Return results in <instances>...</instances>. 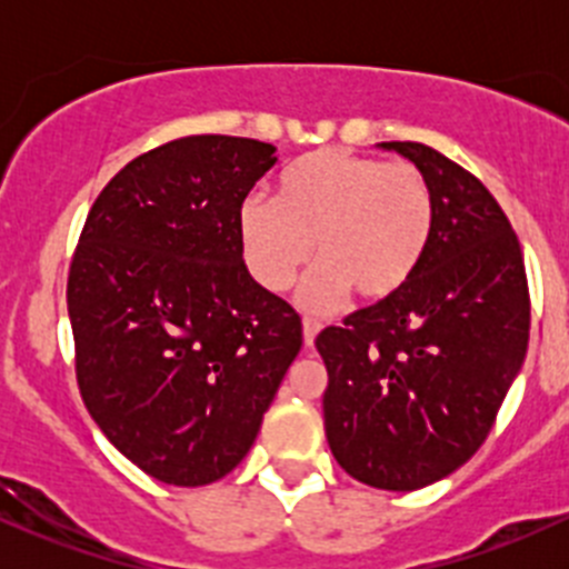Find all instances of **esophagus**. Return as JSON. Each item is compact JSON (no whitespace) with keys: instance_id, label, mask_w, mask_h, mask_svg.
<instances>
[{"instance_id":"34e87169","label":"esophagus","mask_w":569,"mask_h":569,"mask_svg":"<svg viewBox=\"0 0 569 569\" xmlns=\"http://www.w3.org/2000/svg\"><path fill=\"white\" fill-rule=\"evenodd\" d=\"M321 330V321L317 319H302V338H306V347H313Z\"/></svg>"}]
</instances>
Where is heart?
<instances>
[{
  "label": "heart",
  "mask_w": 569,
  "mask_h": 569,
  "mask_svg": "<svg viewBox=\"0 0 569 569\" xmlns=\"http://www.w3.org/2000/svg\"><path fill=\"white\" fill-rule=\"evenodd\" d=\"M237 231L250 272L274 295L300 278L317 244L321 261L297 302L330 313L355 289L386 300L410 283L432 242L435 200L412 164L321 148L280 173L274 200L244 198Z\"/></svg>",
  "instance_id": "obj_1"
}]
</instances>
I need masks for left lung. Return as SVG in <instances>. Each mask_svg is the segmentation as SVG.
<instances>
[{
  "mask_svg": "<svg viewBox=\"0 0 569 569\" xmlns=\"http://www.w3.org/2000/svg\"><path fill=\"white\" fill-rule=\"evenodd\" d=\"M435 231L410 283L319 332L325 432L352 479L410 492L476 455L529 347L523 250L485 183L421 142Z\"/></svg>",
  "mask_w": 569,
  "mask_h": 569,
  "instance_id": "8db88e82",
  "label": "left lung"
}]
</instances>
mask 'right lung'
Wrapping results in <instances>:
<instances>
[{
    "instance_id": "1",
    "label": "right lung",
    "mask_w": 569,
    "mask_h": 569,
    "mask_svg": "<svg viewBox=\"0 0 569 569\" xmlns=\"http://www.w3.org/2000/svg\"><path fill=\"white\" fill-rule=\"evenodd\" d=\"M278 162L194 134L131 159L96 198L68 274L84 407L153 479L231 473L302 347V321L250 274L237 217Z\"/></svg>"
}]
</instances>
